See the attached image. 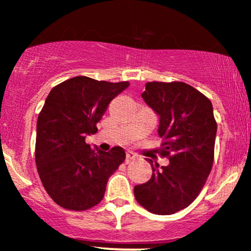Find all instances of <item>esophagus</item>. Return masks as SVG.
I'll use <instances>...</instances> for the list:
<instances>
[{"label": "esophagus", "mask_w": 251, "mask_h": 251, "mask_svg": "<svg viewBox=\"0 0 251 251\" xmlns=\"http://www.w3.org/2000/svg\"><path fill=\"white\" fill-rule=\"evenodd\" d=\"M135 158H138L137 153H134L133 151H127V153H126V159L132 160V159H135Z\"/></svg>", "instance_id": "1"}]
</instances>
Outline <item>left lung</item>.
<instances>
[{
  "label": "left lung",
  "mask_w": 251,
  "mask_h": 251,
  "mask_svg": "<svg viewBox=\"0 0 251 251\" xmlns=\"http://www.w3.org/2000/svg\"><path fill=\"white\" fill-rule=\"evenodd\" d=\"M159 116L158 134L164 140L166 166L149 163V181L134 186L140 205L155 215H171L186 208L203 189L214 163L217 124L212 103L184 82H148L142 94Z\"/></svg>",
  "instance_id": "8db88e82"
}]
</instances>
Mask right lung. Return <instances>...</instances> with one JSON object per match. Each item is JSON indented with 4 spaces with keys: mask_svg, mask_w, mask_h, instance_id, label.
Instances as JSON below:
<instances>
[{
    "mask_svg": "<svg viewBox=\"0 0 251 251\" xmlns=\"http://www.w3.org/2000/svg\"><path fill=\"white\" fill-rule=\"evenodd\" d=\"M128 82L75 76L48 94L36 124L35 162L43 188L62 208L83 211L100 203L108 178L125 160L123 148L91 149L87 135L98 132L108 103Z\"/></svg>",
    "mask_w": 251,
    "mask_h": 251,
    "instance_id": "1",
    "label": "right lung"
}]
</instances>
